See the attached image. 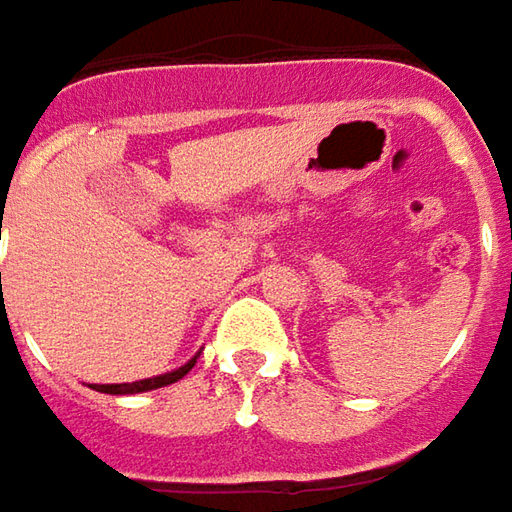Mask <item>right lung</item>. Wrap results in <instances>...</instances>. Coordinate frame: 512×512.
<instances>
[{"mask_svg":"<svg viewBox=\"0 0 512 512\" xmlns=\"http://www.w3.org/2000/svg\"><path fill=\"white\" fill-rule=\"evenodd\" d=\"M196 364V359H190L185 367L173 370V373H165V376H156V379H142V382L133 384H96L99 393H110V396H125V393H145V390H156V387H165V384L179 382L182 376L190 373V367Z\"/></svg>","mask_w":512,"mask_h":512,"instance_id":"add662e5","label":"right lung"}]
</instances>
